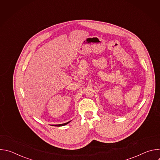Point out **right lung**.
<instances>
[{"instance_id":"add662e5","label":"right lung","mask_w":160,"mask_h":160,"mask_svg":"<svg viewBox=\"0 0 160 160\" xmlns=\"http://www.w3.org/2000/svg\"><path fill=\"white\" fill-rule=\"evenodd\" d=\"M70 122H71V121L68 122H67V123H63V124H59V125H52V126H55V127H61V126H64V125H67L68 123H69Z\"/></svg>"}]
</instances>
